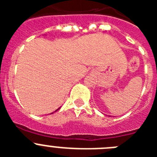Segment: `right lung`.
Returning <instances> with one entry per match:
<instances>
[{"label":"right lung","instance_id":"obj_1","mask_svg":"<svg viewBox=\"0 0 157 157\" xmlns=\"http://www.w3.org/2000/svg\"><path fill=\"white\" fill-rule=\"evenodd\" d=\"M58 109H57V110H58Z\"/></svg>","mask_w":157,"mask_h":157}]
</instances>
